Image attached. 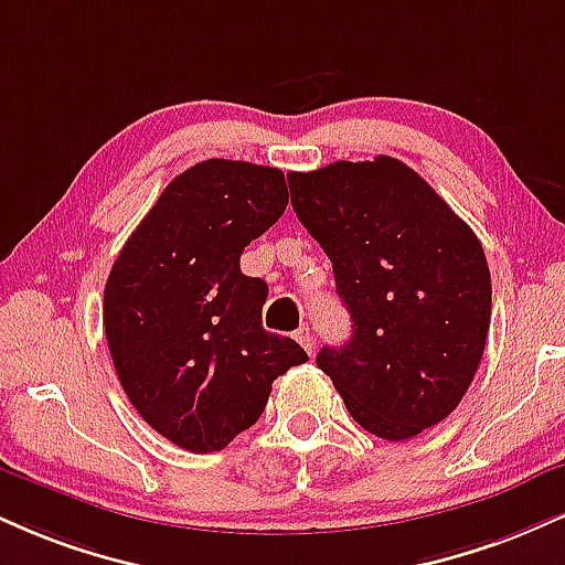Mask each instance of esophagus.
Returning a JSON list of instances; mask_svg holds the SVG:
<instances>
[{
    "label": "esophagus",
    "mask_w": 565,
    "mask_h": 565,
    "mask_svg": "<svg viewBox=\"0 0 565 565\" xmlns=\"http://www.w3.org/2000/svg\"><path fill=\"white\" fill-rule=\"evenodd\" d=\"M295 339L302 344L308 355H312V352H316V339H312V331L308 329V326H302V329L295 334Z\"/></svg>",
    "instance_id": "1"
}]
</instances>
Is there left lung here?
<instances>
[{
  "instance_id": "1",
  "label": "left lung",
  "mask_w": 565,
  "mask_h": 565,
  "mask_svg": "<svg viewBox=\"0 0 565 565\" xmlns=\"http://www.w3.org/2000/svg\"><path fill=\"white\" fill-rule=\"evenodd\" d=\"M291 207L334 265L352 337L316 363L350 416L411 439L458 407L484 355L492 278L484 249L397 158L291 173Z\"/></svg>"
}]
</instances>
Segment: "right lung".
Segmentation results:
<instances>
[{"instance_id":"right-lung-1","label":"right lung","mask_w":565,"mask_h":565,"mask_svg":"<svg viewBox=\"0 0 565 565\" xmlns=\"http://www.w3.org/2000/svg\"><path fill=\"white\" fill-rule=\"evenodd\" d=\"M289 202L278 168L202 160L168 183L115 260L105 334L120 386L154 431L223 450L255 424L270 384L308 360L263 329L268 287L239 257Z\"/></svg>"}]
</instances>
